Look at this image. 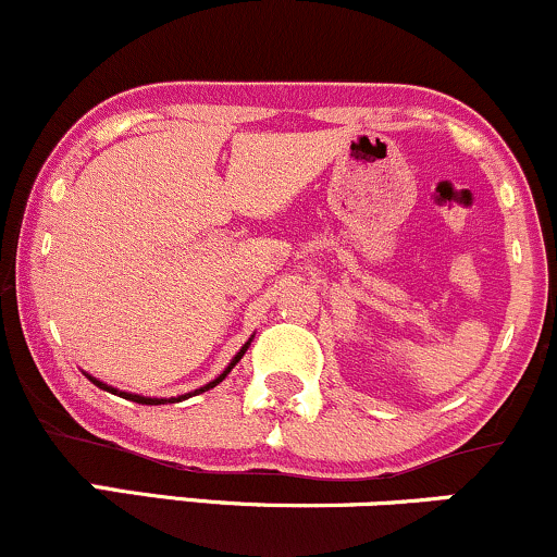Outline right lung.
I'll list each match as a JSON object with an SVG mask.
<instances>
[{"label":"right lung","instance_id":"obj_1","mask_svg":"<svg viewBox=\"0 0 557 557\" xmlns=\"http://www.w3.org/2000/svg\"><path fill=\"white\" fill-rule=\"evenodd\" d=\"M252 342V338H250ZM250 342H247L245 346H242V349L237 351V355H234V359L232 362H228V368L221 372L219 377H213L211 383H206L202 385V388H198V391H193V394H185V396H172V398H150V396H137V394H127V391H116V388H111V385H107V383H101L98 381V377H90L88 375V381L94 383V385H98V388H103V391H109V394H114V396H122V398H129V401H135V404H150V407H159V404H176V401H185V398H189V396H198V394H202V391H211V388H215V385H219L221 381H224V377L228 375V372H232V368L234 364L239 362L242 357H245V351H247V346H250Z\"/></svg>","mask_w":557,"mask_h":557}]
</instances>
